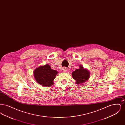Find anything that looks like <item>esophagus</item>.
<instances>
[{
  "label": "esophagus",
  "mask_w": 125,
  "mask_h": 125,
  "mask_svg": "<svg viewBox=\"0 0 125 125\" xmlns=\"http://www.w3.org/2000/svg\"><path fill=\"white\" fill-rule=\"evenodd\" d=\"M62 70H63V71L64 72H66L67 71V68H66V67H63V68H62Z\"/></svg>",
  "instance_id": "obj_1"
}]
</instances>
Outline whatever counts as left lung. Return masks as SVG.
Listing matches in <instances>:
<instances>
[{
	"instance_id": "8db88e82",
	"label": "left lung",
	"mask_w": 125,
	"mask_h": 125,
	"mask_svg": "<svg viewBox=\"0 0 125 125\" xmlns=\"http://www.w3.org/2000/svg\"><path fill=\"white\" fill-rule=\"evenodd\" d=\"M73 78L76 80L77 84L86 82L89 79L90 73L87 69H84L83 67L80 65V68L75 70L72 73Z\"/></svg>"
}]
</instances>
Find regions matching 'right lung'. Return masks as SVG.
Returning a JSON list of instances; mask_svg holds the SVG:
<instances>
[{
  "label": "right lung",
  "mask_w": 125,
  "mask_h": 125,
  "mask_svg": "<svg viewBox=\"0 0 125 125\" xmlns=\"http://www.w3.org/2000/svg\"><path fill=\"white\" fill-rule=\"evenodd\" d=\"M58 72L51 69L47 64L36 68L34 72V75L37 83L42 86H51L53 84L54 79Z\"/></svg>",
  "instance_id": "add662e5"
}]
</instances>
